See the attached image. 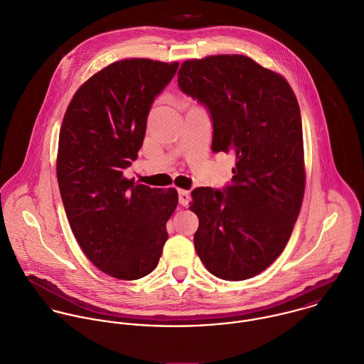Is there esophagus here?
Instances as JSON below:
<instances>
[{
  "label": "esophagus",
  "mask_w": 364,
  "mask_h": 364,
  "mask_svg": "<svg viewBox=\"0 0 364 364\" xmlns=\"http://www.w3.org/2000/svg\"><path fill=\"white\" fill-rule=\"evenodd\" d=\"M178 201L183 207H188L190 203V193L186 190H178Z\"/></svg>",
  "instance_id": "34e87169"
}]
</instances>
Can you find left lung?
I'll list each match as a JSON object with an SVG mask.
<instances>
[{
  "label": "left lung",
  "mask_w": 364,
  "mask_h": 364,
  "mask_svg": "<svg viewBox=\"0 0 364 364\" xmlns=\"http://www.w3.org/2000/svg\"><path fill=\"white\" fill-rule=\"evenodd\" d=\"M177 82L208 109L213 151L236 156L230 184L191 191L197 255L222 280L255 277L284 250L304 198L298 101L283 75L242 55L187 60Z\"/></svg>",
  "instance_id": "8db88e82"
}]
</instances>
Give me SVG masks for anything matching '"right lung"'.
I'll return each instance as SVG.
<instances>
[{"mask_svg":"<svg viewBox=\"0 0 364 364\" xmlns=\"http://www.w3.org/2000/svg\"><path fill=\"white\" fill-rule=\"evenodd\" d=\"M178 63L124 59L74 94L59 135L58 183L74 237L88 260L121 280L151 273L178 196L124 177L138 157L154 98Z\"/></svg>","mask_w":364,"mask_h":364,"instance_id":"add662e5","label":"right lung"}]
</instances>
